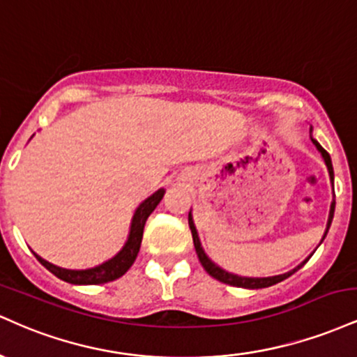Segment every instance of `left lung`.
<instances>
[{
    "instance_id": "obj_1",
    "label": "left lung",
    "mask_w": 357,
    "mask_h": 357,
    "mask_svg": "<svg viewBox=\"0 0 357 357\" xmlns=\"http://www.w3.org/2000/svg\"><path fill=\"white\" fill-rule=\"evenodd\" d=\"M310 132H312V129H310ZM310 139H312L314 146L317 147V151L321 153L324 162H326L327 166V171H329V178H331V184H333V190H334V169H333V161H331V155L329 153H327L324 147L319 144L315 139L310 136ZM334 210H335V199H333V203H331V211H329V220H327V228L326 231H324V236L322 240L326 238L327 231H329L331 228V223H333V218H334ZM188 223H190V230L192 233V243H195V248H196V253H198V258L199 261H202L203 268L206 270L208 273L213 278H216V280L223 282V284H228V285H235V287H243V289H265V287H272L278 284V282L285 280V278H289L292 273H296L298 268H302L304 265L309 261V258L312 257V253H310L309 257L305 258L302 264H298L296 268H292L290 272H285V273H280V275H273V277H241V275H236V273H231V272H227V270H223L220 267V265H216L215 261L211 260L210 257L206 255V252H204L202 241H199V236H198V230H196L195 227V221H192V213L190 211V216H188ZM321 240V243H322Z\"/></svg>"
}]
</instances>
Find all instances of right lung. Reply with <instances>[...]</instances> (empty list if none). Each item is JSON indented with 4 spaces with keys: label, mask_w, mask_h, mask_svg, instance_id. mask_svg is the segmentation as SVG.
Masks as SVG:
<instances>
[{
    "label": "right lung",
    "mask_w": 357,
    "mask_h": 357,
    "mask_svg": "<svg viewBox=\"0 0 357 357\" xmlns=\"http://www.w3.org/2000/svg\"><path fill=\"white\" fill-rule=\"evenodd\" d=\"M165 188L158 190L149 198H146L134 211L132 220H130L129 227V235H127V240L119 252L109 260L102 261L100 265H96L92 268L85 270H72V268H61L56 267V265L50 264L45 258L36 255V260L43 265L45 268L50 270L55 277H59L60 280L68 282V284L73 285H97V284H105V282H112L116 278L122 277L124 273L132 267L134 260H136L139 248H141L142 241V231H144V225L149 215L155 210L159 203H161L162 196H165Z\"/></svg>",
    "instance_id": "right-lung-1"
}]
</instances>
